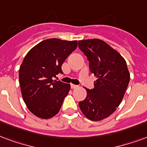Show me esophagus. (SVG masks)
<instances>
[{
    "instance_id": "1",
    "label": "esophagus",
    "mask_w": 147,
    "mask_h": 147,
    "mask_svg": "<svg viewBox=\"0 0 147 147\" xmlns=\"http://www.w3.org/2000/svg\"><path fill=\"white\" fill-rule=\"evenodd\" d=\"M78 87H79V86H77V85L71 84V89H76V88Z\"/></svg>"
}]
</instances>
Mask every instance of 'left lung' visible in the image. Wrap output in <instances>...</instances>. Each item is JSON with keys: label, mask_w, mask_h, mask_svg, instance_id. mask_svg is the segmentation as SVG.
<instances>
[{"label": "left lung", "mask_w": 147, "mask_h": 147, "mask_svg": "<svg viewBox=\"0 0 147 147\" xmlns=\"http://www.w3.org/2000/svg\"><path fill=\"white\" fill-rule=\"evenodd\" d=\"M79 47L90 61V71L96 77L93 90L79 103L82 114L98 121L109 117L123 99L130 79L125 60L104 41L90 39L79 41Z\"/></svg>", "instance_id": "1"}]
</instances>
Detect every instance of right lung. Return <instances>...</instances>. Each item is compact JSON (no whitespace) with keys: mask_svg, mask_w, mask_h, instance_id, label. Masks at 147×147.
<instances>
[{"mask_svg":"<svg viewBox=\"0 0 147 147\" xmlns=\"http://www.w3.org/2000/svg\"><path fill=\"white\" fill-rule=\"evenodd\" d=\"M77 45L76 40L47 39L24 57L18 74L22 95L28 109L38 118L48 119L59 112L71 86L53 77L63 73L61 65Z\"/></svg>","mask_w":147,"mask_h":147,"instance_id":"1","label":"right lung"}]
</instances>
